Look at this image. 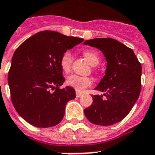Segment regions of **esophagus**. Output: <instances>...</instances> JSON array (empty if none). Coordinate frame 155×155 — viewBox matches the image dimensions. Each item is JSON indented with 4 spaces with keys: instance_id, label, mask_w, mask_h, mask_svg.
Wrapping results in <instances>:
<instances>
[{
    "instance_id": "1",
    "label": "esophagus",
    "mask_w": 155,
    "mask_h": 155,
    "mask_svg": "<svg viewBox=\"0 0 155 155\" xmlns=\"http://www.w3.org/2000/svg\"><path fill=\"white\" fill-rule=\"evenodd\" d=\"M82 94H83L82 92H79V91H77V92H76V93H75V95H76V97H80Z\"/></svg>"
}]
</instances>
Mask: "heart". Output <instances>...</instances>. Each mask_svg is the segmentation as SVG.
<instances>
[{"instance_id": "1", "label": "heart", "mask_w": 155, "mask_h": 155, "mask_svg": "<svg viewBox=\"0 0 155 155\" xmlns=\"http://www.w3.org/2000/svg\"><path fill=\"white\" fill-rule=\"evenodd\" d=\"M84 55L92 66H97L100 62L99 54L94 50H86L84 51ZM72 63V54L70 51H66L62 55L60 60L61 68L65 72L69 71ZM92 80L91 78L81 75H71L67 79V84L71 87H74L78 91H83L92 84Z\"/></svg>"}]
</instances>
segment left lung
<instances>
[{"label": "left lung", "instance_id": "1", "mask_svg": "<svg viewBox=\"0 0 155 155\" xmlns=\"http://www.w3.org/2000/svg\"><path fill=\"white\" fill-rule=\"evenodd\" d=\"M84 45L99 49L107 62L105 75L95 87L103 95L92 96L84 114L92 124L113 125L129 114L139 97L142 65L132 49L113 38L86 40Z\"/></svg>", "mask_w": 155, "mask_h": 155}]
</instances>
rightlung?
I'll list each match as a JSON object with an SVG mask.
<instances>
[{
    "label": "right lung",
    "instance_id": "1",
    "mask_svg": "<svg viewBox=\"0 0 155 155\" xmlns=\"http://www.w3.org/2000/svg\"><path fill=\"white\" fill-rule=\"evenodd\" d=\"M83 41L81 38L44 30L29 38L15 51L8 86L16 111L29 124L48 128L63 120L66 104L75 99V91L70 86L59 88L65 81L61 58Z\"/></svg>",
    "mask_w": 155,
    "mask_h": 155
}]
</instances>
